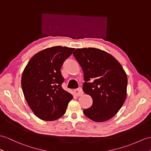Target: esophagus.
I'll use <instances>...</instances> for the list:
<instances>
[{
    "mask_svg": "<svg viewBox=\"0 0 151 151\" xmlns=\"http://www.w3.org/2000/svg\"><path fill=\"white\" fill-rule=\"evenodd\" d=\"M73 91H74V93L77 95V96H78V97L81 96V95H82L83 94V91L81 88H76V89H75Z\"/></svg>",
    "mask_w": 151,
    "mask_h": 151,
    "instance_id": "esophagus-1",
    "label": "esophagus"
}]
</instances>
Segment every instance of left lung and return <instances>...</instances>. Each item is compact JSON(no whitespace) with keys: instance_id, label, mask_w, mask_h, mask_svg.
I'll list each match as a JSON object with an SVG mask.
<instances>
[{"instance_id":"1","label":"left lung","mask_w":151,"mask_h":151,"mask_svg":"<svg viewBox=\"0 0 151 151\" xmlns=\"http://www.w3.org/2000/svg\"><path fill=\"white\" fill-rule=\"evenodd\" d=\"M73 56L84 73V92L93 99L84 114L94 122L111 119L118 113L127 96V77L119 62L111 54L96 48L76 49ZM91 80L93 82L88 83Z\"/></svg>"}]
</instances>
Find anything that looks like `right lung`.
I'll list each match as a JSON object with an SVG mask.
<instances>
[{
	"label": "right lung",
	"instance_id": "1",
	"mask_svg": "<svg viewBox=\"0 0 151 151\" xmlns=\"http://www.w3.org/2000/svg\"><path fill=\"white\" fill-rule=\"evenodd\" d=\"M74 48L56 46L40 51L25 67L21 84L29 107L40 119L53 121L63 116L73 96L61 87V68Z\"/></svg>",
	"mask_w": 151,
	"mask_h": 151
}]
</instances>
